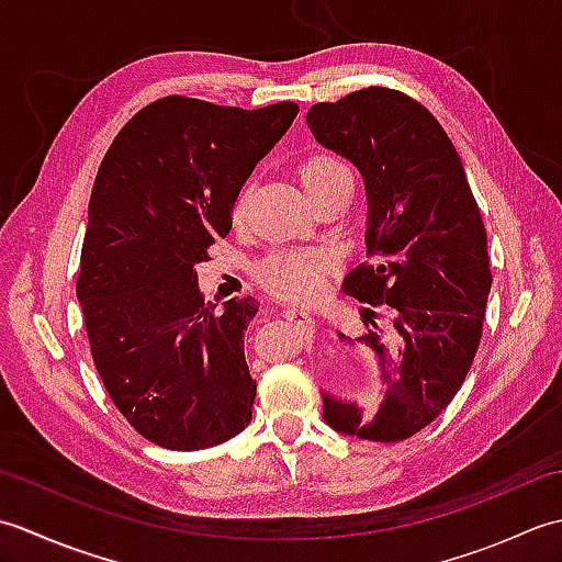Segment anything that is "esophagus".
<instances>
[{"instance_id": "esophagus-1", "label": "esophagus", "mask_w": 562, "mask_h": 562, "mask_svg": "<svg viewBox=\"0 0 562 562\" xmlns=\"http://www.w3.org/2000/svg\"><path fill=\"white\" fill-rule=\"evenodd\" d=\"M282 316L288 318V321H292V324H296L300 328H304V330H312L314 328V318H312V314L306 312V308L288 306V308H282Z\"/></svg>"}]
</instances>
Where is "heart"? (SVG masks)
Wrapping results in <instances>:
<instances>
[{"label":"heart","instance_id":"b5f03b06","mask_svg":"<svg viewBox=\"0 0 562 562\" xmlns=\"http://www.w3.org/2000/svg\"><path fill=\"white\" fill-rule=\"evenodd\" d=\"M300 181L308 198L324 190L350 183V169L338 157L328 151H318L306 157L300 166ZM248 207V188L236 195L234 220H241ZM336 268V258L324 248H294V250H272L256 266V280L268 292L284 296V300H314L324 292L326 282Z\"/></svg>","mask_w":562,"mask_h":562}]
</instances>
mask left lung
Segmentation results:
<instances>
[{"mask_svg": "<svg viewBox=\"0 0 562 562\" xmlns=\"http://www.w3.org/2000/svg\"><path fill=\"white\" fill-rule=\"evenodd\" d=\"M306 121L367 186V254L374 260L350 270L342 290L391 306L401 342L391 355L374 330L357 338L376 352L384 393L369 408L324 393V417L342 435L403 441L457 396L481 345L493 272L479 202L445 127L408 93L367 87L314 103Z\"/></svg>", "mask_w": 562, "mask_h": 562, "instance_id": "obj_1", "label": "left lung"}]
</instances>
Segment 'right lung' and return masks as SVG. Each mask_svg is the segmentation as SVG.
Segmentation results:
<instances>
[{
    "mask_svg": "<svg viewBox=\"0 0 562 562\" xmlns=\"http://www.w3.org/2000/svg\"><path fill=\"white\" fill-rule=\"evenodd\" d=\"M296 113L292 101L244 111L164 97L130 117L99 166L77 296L105 391L151 445L198 451L250 423L244 330L258 302L217 312L195 262L229 234L238 190Z\"/></svg>",
    "mask_w": 562,
    "mask_h": 562,
    "instance_id": "right-lung-1",
    "label": "right lung"
}]
</instances>
